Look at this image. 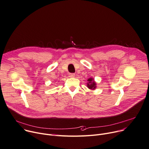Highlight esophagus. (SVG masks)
Wrapping results in <instances>:
<instances>
[{
  "mask_svg": "<svg viewBox=\"0 0 149 149\" xmlns=\"http://www.w3.org/2000/svg\"><path fill=\"white\" fill-rule=\"evenodd\" d=\"M69 77H71V78L74 77H75V74H73V73L69 74Z\"/></svg>",
  "mask_w": 149,
  "mask_h": 149,
  "instance_id": "34e87169",
  "label": "esophagus"
}]
</instances>
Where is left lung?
I'll list each match as a JSON object with an SVG mask.
<instances>
[{"mask_svg": "<svg viewBox=\"0 0 149 149\" xmlns=\"http://www.w3.org/2000/svg\"><path fill=\"white\" fill-rule=\"evenodd\" d=\"M87 87L91 90H94L96 88V83L94 81L93 78H90L87 79Z\"/></svg>", "mask_w": 149, "mask_h": 149, "instance_id": "left-lung-1", "label": "left lung"}]
</instances>
